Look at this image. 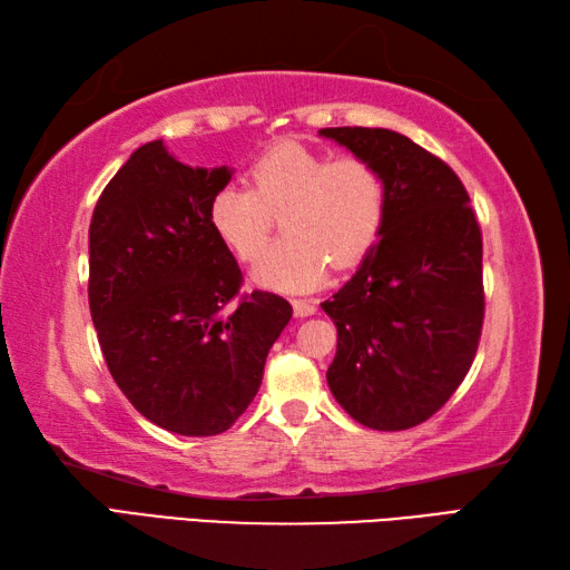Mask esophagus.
<instances>
[{
  "mask_svg": "<svg viewBox=\"0 0 570 570\" xmlns=\"http://www.w3.org/2000/svg\"><path fill=\"white\" fill-rule=\"evenodd\" d=\"M292 306H294V313L298 318H306V316H313V313H316V304H313V301H308V298H294Z\"/></svg>",
  "mask_w": 570,
  "mask_h": 570,
  "instance_id": "obj_1",
  "label": "esophagus"
}]
</instances>
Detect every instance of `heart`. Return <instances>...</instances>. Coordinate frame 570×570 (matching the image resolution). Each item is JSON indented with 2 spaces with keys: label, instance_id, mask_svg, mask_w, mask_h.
Listing matches in <instances>:
<instances>
[{
  "label": "heart",
  "instance_id": "heart-1",
  "mask_svg": "<svg viewBox=\"0 0 570 570\" xmlns=\"http://www.w3.org/2000/svg\"><path fill=\"white\" fill-rule=\"evenodd\" d=\"M252 188L223 186L208 205V223L242 262L262 254L282 213L284 239L264 252L254 282L276 292H308L331 269L355 266L382 235L390 188L367 156L331 159L301 141H278L249 166Z\"/></svg>",
  "mask_w": 570,
  "mask_h": 570
}]
</instances>
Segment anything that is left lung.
<instances>
[{"mask_svg": "<svg viewBox=\"0 0 570 570\" xmlns=\"http://www.w3.org/2000/svg\"><path fill=\"white\" fill-rule=\"evenodd\" d=\"M318 135L367 156L390 188L380 242L321 304L337 328L325 377L362 426H419L453 396L478 353L485 318L478 217L453 168L399 131Z\"/></svg>", "mask_w": 570, "mask_h": 570, "instance_id": "obj_1", "label": "left lung"}]
</instances>
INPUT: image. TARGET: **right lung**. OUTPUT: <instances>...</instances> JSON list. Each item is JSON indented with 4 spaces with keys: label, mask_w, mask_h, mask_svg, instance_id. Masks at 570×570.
<instances>
[{
    "label": "right lung",
    "mask_w": 570,
    "mask_h": 570,
    "mask_svg": "<svg viewBox=\"0 0 570 570\" xmlns=\"http://www.w3.org/2000/svg\"><path fill=\"white\" fill-rule=\"evenodd\" d=\"M229 178L156 139L105 186L90 220L88 298L107 370L141 416L180 435H217L245 414L294 313L276 294H239V266L208 223Z\"/></svg>",
    "instance_id": "add662e5"
}]
</instances>
